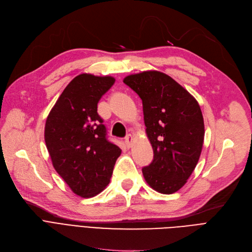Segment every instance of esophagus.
I'll use <instances>...</instances> for the list:
<instances>
[{"label": "esophagus", "instance_id": "34e87169", "mask_svg": "<svg viewBox=\"0 0 252 252\" xmlns=\"http://www.w3.org/2000/svg\"><path fill=\"white\" fill-rule=\"evenodd\" d=\"M132 141H133L132 135L128 134V135L125 137V145H126V147H127V148H131V146H132Z\"/></svg>", "mask_w": 252, "mask_h": 252}]
</instances>
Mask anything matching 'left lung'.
I'll use <instances>...</instances> for the list:
<instances>
[{
  "label": "left lung",
  "mask_w": 252,
  "mask_h": 252,
  "mask_svg": "<svg viewBox=\"0 0 252 252\" xmlns=\"http://www.w3.org/2000/svg\"><path fill=\"white\" fill-rule=\"evenodd\" d=\"M123 82L142 100L146 132L154 159L142 168L151 188L173 194L183 188L199 161L204 120L198 101L171 77L158 70L127 76Z\"/></svg>",
  "instance_id": "1"
}]
</instances>
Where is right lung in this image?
<instances>
[{
  "label": "right lung",
  "mask_w": 252,
  "mask_h": 252,
  "mask_svg": "<svg viewBox=\"0 0 252 252\" xmlns=\"http://www.w3.org/2000/svg\"><path fill=\"white\" fill-rule=\"evenodd\" d=\"M115 83L81 74L65 87L46 120L45 142L53 167L74 193L99 194L110 184L121 149L109 141L97 103Z\"/></svg>",
  "instance_id": "obj_1"
}]
</instances>
